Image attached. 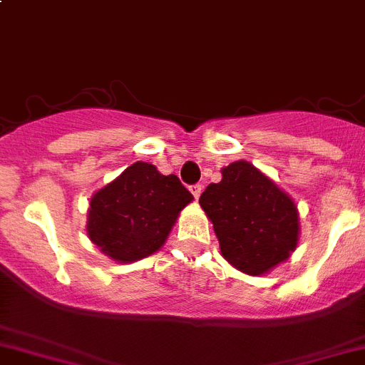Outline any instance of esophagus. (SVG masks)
I'll return each mask as SVG.
<instances>
[{
	"mask_svg": "<svg viewBox=\"0 0 365 365\" xmlns=\"http://www.w3.org/2000/svg\"><path fill=\"white\" fill-rule=\"evenodd\" d=\"M201 190H203V187H201V185H192V187H190V192H192V196L196 197V200L201 196Z\"/></svg>",
	"mask_w": 365,
	"mask_h": 365,
	"instance_id": "obj_1",
	"label": "esophagus"
}]
</instances>
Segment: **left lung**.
Returning a JSON list of instances; mask_svg holds the SVG:
<instances>
[{
	"label": "left lung",
	"instance_id": "1",
	"mask_svg": "<svg viewBox=\"0 0 365 365\" xmlns=\"http://www.w3.org/2000/svg\"><path fill=\"white\" fill-rule=\"evenodd\" d=\"M221 175V182L210 183L200 197L221 255L244 274H267L298 247V207L251 162H232Z\"/></svg>",
	"mask_w": 365,
	"mask_h": 365
}]
</instances>
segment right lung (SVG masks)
Returning <instances> with one entry per match:
<instances>
[{"label": "right lung", "instance_id": "right-lung-1", "mask_svg": "<svg viewBox=\"0 0 365 365\" xmlns=\"http://www.w3.org/2000/svg\"><path fill=\"white\" fill-rule=\"evenodd\" d=\"M192 194L178 176L162 175L153 164L133 162L91 197L87 237L105 257L132 264L157 253Z\"/></svg>", "mask_w": 365, "mask_h": 365}]
</instances>
